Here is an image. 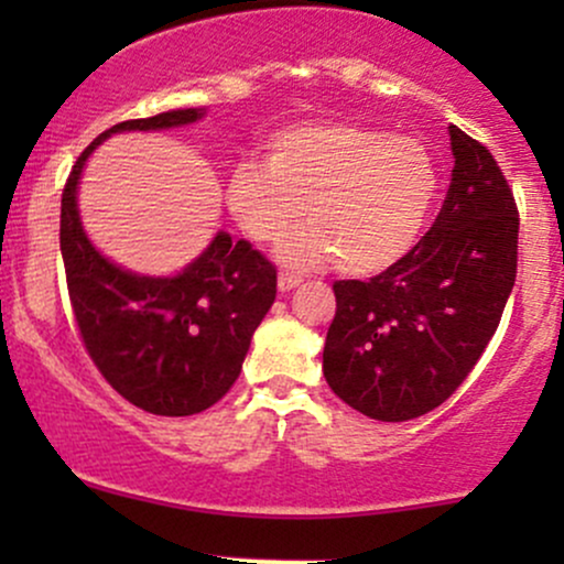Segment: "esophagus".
Segmentation results:
<instances>
[{"instance_id": "1", "label": "esophagus", "mask_w": 564, "mask_h": 564, "mask_svg": "<svg viewBox=\"0 0 564 564\" xmlns=\"http://www.w3.org/2000/svg\"><path fill=\"white\" fill-rule=\"evenodd\" d=\"M302 283V278L300 275H294V273H281L278 275V291H283V294H286V291H291V289H296Z\"/></svg>"}]
</instances>
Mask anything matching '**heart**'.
Instances as JSON below:
<instances>
[{
    "instance_id": "obj_1",
    "label": "heart",
    "mask_w": 564,
    "mask_h": 564,
    "mask_svg": "<svg viewBox=\"0 0 564 564\" xmlns=\"http://www.w3.org/2000/svg\"><path fill=\"white\" fill-rule=\"evenodd\" d=\"M268 166L238 161L225 204L249 238L281 241L302 215L313 225L281 246V260H334L371 275L400 262L422 236L437 198V166L419 140L347 121H304L264 142Z\"/></svg>"
}]
</instances>
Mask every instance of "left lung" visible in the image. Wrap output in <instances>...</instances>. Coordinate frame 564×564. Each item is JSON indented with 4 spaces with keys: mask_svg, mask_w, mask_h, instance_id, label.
I'll return each instance as SVG.
<instances>
[{
    "mask_svg": "<svg viewBox=\"0 0 564 564\" xmlns=\"http://www.w3.org/2000/svg\"><path fill=\"white\" fill-rule=\"evenodd\" d=\"M448 196L426 236L371 281H336L323 377L379 422L424 416L458 390L514 289L520 217L490 151L448 127Z\"/></svg>",
    "mask_w": 564,
    "mask_h": 564,
    "instance_id": "1",
    "label": "left lung"
}]
</instances>
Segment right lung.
I'll list each match as a JSON object with an SVG mask.
<instances>
[{
	"label": "right lung",
	"mask_w": 564,
	"mask_h": 564,
	"mask_svg": "<svg viewBox=\"0 0 564 564\" xmlns=\"http://www.w3.org/2000/svg\"><path fill=\"white\" fill-rule=\"evenodd\" d=\"M204 113L177 108L106 129L76 159L61 200V251L84 347L121 398L156 416H193L230 390L275 302V268L249 241L217 230L177 275L132 273L95 249L76 196L84 164L102 140L185 127Z\"/></svg>",
	"instance_id": "add662e5"
}]
</instances>
